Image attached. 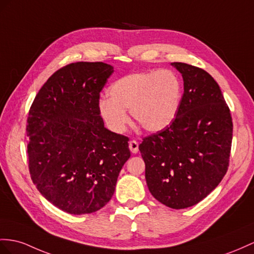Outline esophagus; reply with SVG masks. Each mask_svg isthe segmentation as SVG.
<instances>
[{
	"label": "esophagus",
	"mask_w": 254,
	"mask_h": 254,
	"mask_svg": "<svg viewBox=\"0 0 254 254\" xmlns=\"http://www.w3.org/2000/svg\"><path fill=\"white\" fill-rule=\"evenodd\" d=\"M128 147H129V150L132 151V153H137L138 152V142L136 140L129 141Z\"/></svg>",
	"instance_id": "esophagus-1"
}]
</instances>
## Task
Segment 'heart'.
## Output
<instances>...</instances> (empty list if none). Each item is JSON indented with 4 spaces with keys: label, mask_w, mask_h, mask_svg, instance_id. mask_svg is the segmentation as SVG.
I'll use <instances>...</instances> for the list:
<instances>
[{
    "label": "heart",
    "mask_w": 254,
    "mask_h": 254,
    "mask_svg": "<svg viewBox=\"0 0 254 254\" xmlns=\"http://www.w3.org/2000/svg\"><path fill=\"white\" fill-rule=\"evenodd\" d=\"M109 97L99 101V112L107 127L122 133L133 120L148 132L165 128L175 118L180 103L179 78L170 69L138 71L116 80L108 90Z\"/></svg>",
    "instance_id": "obj_1"
}]
</instances>
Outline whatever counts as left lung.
Segmentation results:
<instances>
[{"mask_svg": "<svg viewBox=\"0 0 254 254\" xmlns=\"http://www.w3.org/2000/svg\"><path fill=\"white\" fill-rule=\"evenodd\" d=\"M184 78V95L170 126L142 138L148 189L155 199L183 209L205 198L230 163L233 122L217 81L203 68L172 63Z\"/></svg>", "mask_w": 254, "mask_h": 254, "instance_id": "obj_1", "label": "left lung"}]
</instances>
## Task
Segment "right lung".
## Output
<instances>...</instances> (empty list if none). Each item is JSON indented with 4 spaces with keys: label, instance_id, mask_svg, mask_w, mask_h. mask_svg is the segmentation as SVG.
Instances as JSON below:
<instances>
[{
    "label": "right lung",
    "instance_id": "right-lung-1",
    "mask_svg": "<svg viewBox=\"0 0 254 254\" xmlns=\"http://www.w3.org/2000/svg\"><path fill=\"white\" fill-rule=\"evenodd\" d=\"M114 73L103 62L65 65L43 84L29 110V171L43 196L70 214L91 213L112 198L131 157L128 137L104 127L100 92Z\"/></svg>",
    "mask_w": 254,
    "mask_h": 254
}]
</instances>
